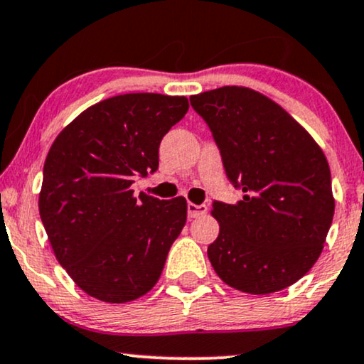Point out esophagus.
<instances>
[{
  "label": "esophagus",
  "mask_w": 364,
  "mask_h": 364,
  "mask_svg": "<svg viewBox=\"0 0 364 364\" xmlns=\"http://www.w3.org/2000/svg\"><path fill=\"white\" fill-rule=\"evenodd\" d=\"M207 210H208L207 205H195L190 201V203H188V217L196 218L200 215H205V213H207Z\"/></svg>",
  "instance_id": "esophagus-1"
}]
</instances>
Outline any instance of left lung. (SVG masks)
<instances>
[{
	"instance_id": "obj_1",
	"label": "left lung",
	"mask_w": 364,
	"mask_h": 364,
	"mask_svg": "<svg viewBox=\"0 0 364 364\" xmlns=\"http://www.w3.org/2000/svg\"><path fill=\"white\" fill-rule=\"evenodd\" d=\"M190 102L244 193L234 205H212L220 225L207 251L213 269L251 295L288 288L318 259L334 217L326 154L290 113L251 87L222 86Z\"/></svg>"
}]
</instances>
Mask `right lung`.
I'll list each match as a JSON object with an SVG mask.
<instances>
[{
  "label": "right lung",
  "instance_id": "obj_1",
  "mask_svg": "<svg viewBox=\"0 0 364 364\" xmlns=\"http://www.w3.org/2000/svg\"><path fill=\"white\" fill-rule=\"evenodd\" d=\"M186 96L127 93L91 105L60 130L43 164L38 210L57 261L107 304L146 295L186 224L183 196L130 185L154 173L159 144L188 112Z\"/></svg>",
  "mask_w": 364,
  "mask_h": 364
}]
</instances>
